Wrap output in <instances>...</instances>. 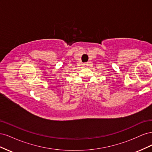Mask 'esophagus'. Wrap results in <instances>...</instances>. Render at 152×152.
<instances>
[{
    "instance_id": "1",
    "label": "esophagus",
    "mask_w": 152,
    "mask_h": 152,
    "mask_svg": "<svg viewBox=\"0 0 152 152\" xmlns=\"http://www.w3.org/2000/svg\"><path fill=\"white\" fill-rule=\"evenodd\" d=\"M83 65L84 66H87V65H88V64H87V63H83V65Z\"/></svg>"
}]
</instances>
